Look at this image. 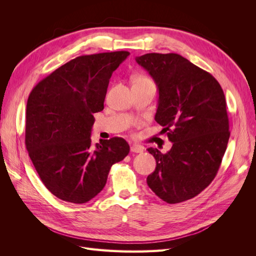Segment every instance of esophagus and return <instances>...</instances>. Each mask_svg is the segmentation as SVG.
<instances>
[{
    "label": "esophagus",
    "instance_id": "34e87169",
    "mask_svg": "<svg viewBox=\"0 0 256 256\" xmlns=\"http://www.w3.org/2000/svg\"><path fill=\"white\" fill-rule=\"evenodd\" d=\"M130 150L132 152H143L144 148L142 146H138V145H132L130 147Z\"/></svg>",
    "mask_w": 256,
    "mask_h": 256
}]
</instances>
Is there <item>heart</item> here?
<instances>
[{
    "mask_svg": "<svg viewBox=\"0 0 256 256\" xmlns=\"http://www.w3.org/2000/svg\"><path fill=\"white\" fill-rule=\"evenodd\" d=\"M145 82H152L148 78H146L144 76H138L134 78V83H145Z\"/></svg>",
    "mask_w": 256,
    "mask_h": 256,
    "instance_id": "heart-1",
    "label": "heart"
}]
</instances>
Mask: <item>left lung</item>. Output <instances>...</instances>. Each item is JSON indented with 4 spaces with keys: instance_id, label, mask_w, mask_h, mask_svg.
<instances>
[{
    "instance_id": "obj_1",
    "label": "left lung",
    "mask_w": 256,
    "mask_h": 256,
    "mask_svg": "<svg viewBox=\"0 0 256 256\" xmlns=\"http://www.w3.org/2000/svg\"><path fill=\"white\" fill-rule=\"evenodd\" d=\"M158 86L154 120L173 143L162 154L150 147L156 168L147 176L152 192L168 204L184 202L208 187L230 138L226 102L214 76L176 53L136 58Z\"/></svg>"
}]
</instances>
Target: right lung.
<instances>
[{
    "instance_id": "add662e5",
    "label": "right lung",
    "mask_w": 256,
    "mask_h": 256,
    "mask_svg": "<svg viewBox=\"0 0 256 256\" xmlns=\"http://www.w3.org/2000/svg\"><path fill=\"white\" fill-rule=\"evenodd\" d=\"M116 51L78 56L46 76L26 104V145L42 182L53 196L74 204L95 198L111 166L129 154L122 138L92 145L95 118L104 110L113 72L129 56Z\"/></svg>"
}]
</instances>
